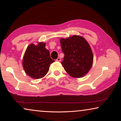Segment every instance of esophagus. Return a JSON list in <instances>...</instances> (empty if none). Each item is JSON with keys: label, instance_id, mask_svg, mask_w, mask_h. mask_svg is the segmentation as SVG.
I'll return each mask as SVG.
<instances>
[{"label": "esophagus", "instance_id": "obj_1", "mask_svg": "<svg viewBox=\"0 0 121 121\" xmlns=\"http://www.w3.org/2000/svg\"><path fill=\"white\" fill-rule=\"evenodd\" d=\"M56 61H58V62H60V61H61V59H60V58H58V59H56Z\"/></svg>", "mask_w": 121, "mask_h": 121}]
</instances>
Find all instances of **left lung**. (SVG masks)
Here are the masks:
<instances>
[{
  "label": "left lung",
  "instance_id": "8db88e82",
  "mask_svg": "<svg viewBox=\"0 0 121 121\" xmlns=\"http://www.w3.org/2000/svg\"><path fill=\"white\" fill-rule=\"evenodd\" d=\"M65 54L61 62L65 71L74 78H81L88 73L93 65V55L89 44L82 36L73 35L60 39Z\"/></svg>",
  "mask_w": 121,
  "mask_h": 121
}]
</instances>
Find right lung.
I'll list each match as a JSON object with an SVG mask.
<instances>
[{"mask_svg": "<svg viewBox=\"0 0 121 121\" xmlns=\"http://www.w3.org/2000/svg\"><path fill=\"white\" fill-rule=\"evenodd\" d=\"M46 43L39 42L30 44L24 53L22 65L25 73L34 79L44 77L48 73L51 63L54 62L50 52L45 48Z\"/></svg>", "mask_w": 121, "mask_h": 121, "instance_id": "add662e5", "label": "right lung"}]
</instances>
